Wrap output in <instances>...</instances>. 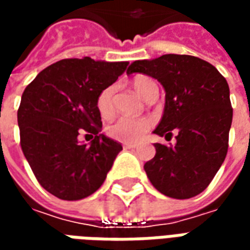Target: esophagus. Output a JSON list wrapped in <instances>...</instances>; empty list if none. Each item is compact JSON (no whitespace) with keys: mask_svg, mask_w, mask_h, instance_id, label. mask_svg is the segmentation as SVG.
<instances>
[{"mask_svg":"<svg viewBox=\"0 0 250 250\" xmlns=\"http://www.w3.org/2000/svg\"><path fill=\"white\" fill-rule=\"evenodd\" d=\"M123 147H125V148H135L136 145L135 143H125V145H123Z\"/></svg>","mask_w":250,"mask_h":250,"instance_id":"34e87169","label":"esophagus"}]
</instances>
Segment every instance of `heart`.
Returning a JSON list of instances; mask_svg holds the SVG:
<instances>
[{
    "label": "heart",
    "mask_w": 250,
    "mask_h": 250,
    "mask_svg": "<svg viewBox=\"0 0 250 250\" xmlns=\"http://www.w3.org/2000/svg\"><path fill=\"white\" fill-rule=\"evenodd\" d=\"M154 87H157V84L150 77H138L132 82L134 91L145 100L148 98ZM114 91L112 85L105 87L103 91H100L96 98V111L102 119H111L115 115L114 99H112ZM151 127L152 120L147 118H142V119L120 118L107 127V135L120 143H136L138 141H141Z\"/></svg>",
    "instance_id": "b5f03b06"
}]
</instances>
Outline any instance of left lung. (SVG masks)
<instances>
[{"instance_id":"obj_1","label":"left lung","mask_w":250,"mask_h":250,"mask_svg":"<svg viewBox=\"0 0 250 250\" xmlns=\"http://www.w3.org/2000/svg\"><path fill=\"white\" fill-rule=\"evenodd\" d=\"M145 73L166 91L162 120L154 131L174 146L155 143V157L145 163L152 186L170 198L202 193L224 163L233 108L226 79L210 62L188 55H163L136 60L127 75Z\"/></svg>"}]
</instances>
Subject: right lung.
<instances>
[{
  "label": "right lung",
  "mask_w": 250,
  "mask_h": 250,
  "mask_svg": "<svg viewBox=\"0 0 250 250\" xmlns=\"http://www.w3.org/2000/svg\"><path fill=\"white\" fill-rule=\"evenodd\" d=\"M127 62L64 59L25 88L19 111L20 145L39 184L64 201H79L103 185L122 145L102 131L96 98L125 73ZM90 134L89 146L77 136Z\"/></svg>",
  "instance_id": "right-lung-1"
}]
</instances>
